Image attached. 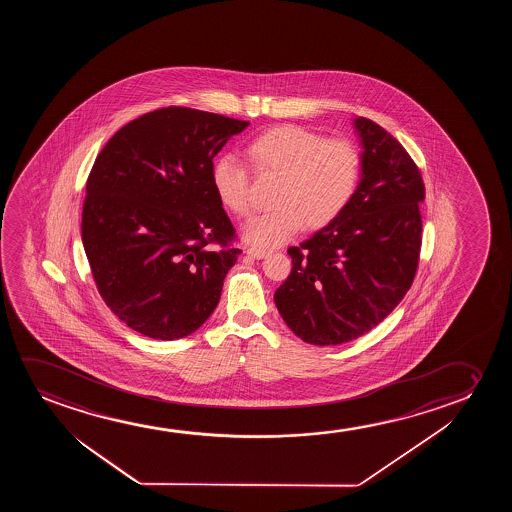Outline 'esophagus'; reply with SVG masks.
I'll use <instances>...</instances> for the list:
<instances>
[{"instance_id": "esophagus-1", "label": "esophagus", "mask_w": 512, "mask_h": 512, "mask_svg": "<svg viewBox=\"0 0 512 512\" xmlns=\"http://www.w3.org/2000/svg\"><path fill=\"white\" fill-rule=\"evenodd\" d=\"M246 253H248L250 257H253V259H264V257L269 255V252H266V250H260V248H255V246L246 248Z\"/></svg>"}]
</instances>
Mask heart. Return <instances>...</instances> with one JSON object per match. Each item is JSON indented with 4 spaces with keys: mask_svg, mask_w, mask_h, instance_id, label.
<instances>
[{
    "mask_svg": "<svg viewBox=\"0 0 512 512\" xmlns=\"http://www.w3.org/2000/svg\"><path fill=\"white\" fill-rule=\"evenodd\" d=\"M246 155L259 176H273V210L252 218L243 227L246 241L273 248L306 224L322 229L348 210L364 171L360 148L350 140L332 138L306 127H271L255 136ZM211 185L218 201L232 215L252 210L250 171L234 155L217 157L211 166Z\"/></svg>",
    "mask_w": 512,
    "mask_h": 512,
    "instance_id": "1",
    "label": "heart"
}]
</instances>
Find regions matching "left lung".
<instances>
[{
	"label": "left lung",
	"instance_id": "left-lung-1",
	"mask_svg": "<svg viewBox=\"0 0 512 512\" xmlns=\"http://www.w3.org/2000/svg\"><path fill=\"white\" fill-rule=\"evenodd\" d=\"M364 171L348 210L290 246L292 271L274 292L295 336L316 346L350 343L392 313L413 285L425 183L406 148L358 117Z\"/></svg>",
	"mask_w": 512,
	"mask_h": 512
}]
</instances>
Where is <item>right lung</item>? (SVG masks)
<instances>
[{"instance_id":"add662e5","label":"right lung","mask_w":512,"mask_h":512,"mask_svg":"<svg viewBox=\"0 0 512 512\" xmlns=\"http://www.w3.org/2000/svg\"><path fill=\"white\" fill-rule=\"evenodd\" d=\"M246 120L185 106L113 134L87 178L82 241L106 306L143 336H189L217 308L241 253L211 185L213 157Z\"/></svg>"}]
</instances>
